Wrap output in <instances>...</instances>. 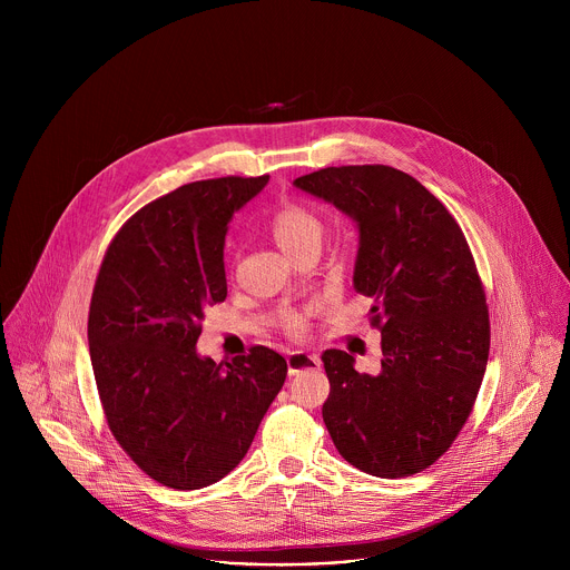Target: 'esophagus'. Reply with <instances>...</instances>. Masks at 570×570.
<instances>
[{"label":"esophagus","mask_w":570,"mask_h":570,"mask_svg":"<svg viewBox=\"0 0 570 570\" xmlns=\"http://www.w3.org/2000/svg\"><path fill=\"white\" fill-rule=\"evenodd\" d=\"M286 363H288V374L295 376L302 370H317L320 367V356L308 354V352H288Z\"/></svg>","instance_id":"34e87169"}]
</instances>
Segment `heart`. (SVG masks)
<instances>
[{"label":"heart","mask_w":570,"mask_h":570,"mask_svg":"<svg viewBox=\"0 0 570 570\" xmlns=\"http://www.w3.org/2000/svg\"><path fill=\"white\" fill-rule=\"evenodd\" d=\"M271 232L277 246L288 257H295L304 248L320 246L322 220L308 207L299 203H286L271 216ZM284 324L291 334H299L304 330V315L291 313L286 315Z\"/></svg>","instance_id":"1"}]
</instances>
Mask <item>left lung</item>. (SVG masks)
I'll list each match as a JSON object with an SVG mask.
<instances>
[{
  "mask_svg": "<svg viewBox=\"0 0 570 570\" xmlns=\"http://www.w3.org/2000/svg\"><path fill=\"white\" fill-rule=\"evenodd\" d=\"M297 189L358 225L354 288L372 297L381 370L343 350L322 354L332 390L322 420L338 453L379 478L413 475L449 451L484 376L490 311L469 243L413 176L385 165L327 167Z\"/></svg>",
  "mask_w": 570,
  "mask_h": 570,
  "instance_id": "left-lung-1",
  "label": "left lung"
}]
</instances>
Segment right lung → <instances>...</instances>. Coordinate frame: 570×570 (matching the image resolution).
I'll list each match as a JSON object with an SVG mask.
<instances>
[{
  "label": "right lung",
  "mask_w": 570,
  "mask_h": 570,
  "mask_svg": "<svg viewBox=\"0 0 570 570\" xmlns=\"http://www.w3.org/2000/svg\"><path fill=\"white\" fill-rule=\"evenodd\" d=\"M266 183L198 180L148 203L117 232L97 275L88 341L108 426L171 490L214 484L243 460L288 372L264 345L232 363L196 352L203 311L227 297V223Z\"/></svg>",
  "instance_id": "1"
}]
</instances>
